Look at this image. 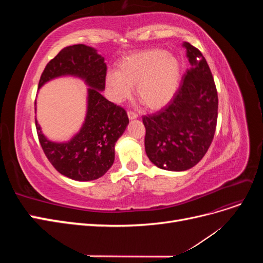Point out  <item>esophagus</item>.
<instances>
[{"mask_svg": "<svg viewBox=\"0 0 263 263\" xmlns=\"http://www.w3.org/2000/svg\"><path fill=\"white\" fill-rule=\"evenodd\" d=\"M127 115H128L129 119H135V118L138 117V115L135 112H133V110H128V112H127Z\"/></svg>", "mask_w": 263, "mask_h": 263, "instance_id": "34e87169", "label": "esophagus"}]
</instances>
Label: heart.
<instances>
[{"label":"heart","mask_w":263,"mask_h":263,"mask_svg":"<svg viewBox=\"0 0 263 263\" xmlns=\"http://www.w3.org/2000/svg\"><path fill=\"white\" fill-rule=\"evenodd\" d=\"M181 67L174 55L162 49L133 53L118 65V72H108L106 85L115 101L129 98L132 86L137 85V97L146 107L159 109L176 94Z\"/></svg>","instance_id":"obj_1"}]
</instances>
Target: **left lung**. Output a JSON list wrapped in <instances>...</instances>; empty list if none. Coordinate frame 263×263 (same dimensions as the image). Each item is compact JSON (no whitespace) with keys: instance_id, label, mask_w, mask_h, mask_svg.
I'll list each match as a JSON object with an SVG mask.
<instances>
[{"instance_id":"obj_1","label":"left lung","mask_w":263,"mask_h":263,"mask_svg":"<svg viewBox=\"0 0 263 263\" xmlns=\"http://www.w3.org/2000/svg\"><path fill=\"white\" fill-rule=\"evenodd\" d=\"M190 69L172 100L159 112L142 116L145 149L158 168L184 171L208 153L216 130L218 97L216 85L202 52L184 43Z\"/></svg>"}]
</instances>
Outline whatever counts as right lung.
Instances as JSON below:
<instances>
[{
  "mask_svg": "<svg viewBox=\"0 0 263 263\" xmlns=\"http://www.w3.org/2000/svg\"><path fill=\"white\" fill-rule=\"evenodd\" d=\"M106 63L94 48L85 45L68 46L51 59L43 71L38 87L60 76H76L91 86L87 112L81 130L68 142L57 144L36 129L44 153L59 173L76 181L97 180L107 172L115 158V142L122 136L129 119L126 110L106 100ZM36 109V108H35Z\"/></svg>",
  "mask_w": 263,
  "mask_h": 263,
  "instance_id": "right-lung-1",
  "label": "right lung"
}]
</instances>
